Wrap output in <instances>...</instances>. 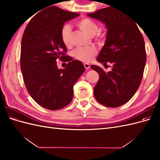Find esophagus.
<instances>
[{"instance_id": "1", "label": "esophagus", "mask_w": 160, "mask_h": 160, "mask_svg": "<svg viewBox=\"0 0 160 160\" xmlns=\"http://www.w3.org/2000/svg\"><path fill=\"white\" fill-rule=\"evenodd\" d=\"M83 65H84V67L86 69H88L90 67V65L89 63H84Z\"/></svg>"}]
</instances>
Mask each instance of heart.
Wrapping results in <instances>:
<instances>
[{
	"instance_id": "obj_1",
	"label": "heart",
	"mask_w": 160,
	"mask_h": 160,
	"mask_svg": "<svg viewBox=\"0 0 160 160\" xmlns=\"http://www.w3.org/2000/svg\"><path fill=\"white\" fill-rule=\"evenodd\" d=\"M81 30L91 36H93L95 41L99 45L103 44L105 40V33L99 30V25L89 18H82L76 22ZM71 28L69 25H64L61 31V37L63 44L70 47L72 45ZM98 54V50L94 47L77 48L72 52V55L77 60L83 62H89Z\"/></svg>"
}]
</instances>
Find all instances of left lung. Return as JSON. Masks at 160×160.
<instances>
[{
	"instance_id": "left-lung-1",
	"label": "left lung",
	"mask_w": 160,
	"mask_h": 160,
	"mask_svg": "<svg viewBox=\"0 0 160 160\" xmlns=\"http://www.w3.org/2000/svg\"><path fill=\"white\" fill-rule=\"evenodd\" d=\"M88 15L105 23L107 38L97 60L112 65L108 72L91 66L99 75L95 98L105 106L117 108L132 99L142 82L146 62L143 37L136 23L119 10L109 7Z\"/></svg>"
}]
</instances>
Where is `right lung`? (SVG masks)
Listing matches in <instances>:
<instances>
[{
	"instance_id": "obj_1",
	"label": "right lung",
	"mask_w": 160,
	"mask_h": 160,
	"mask_svg": "<svg viewBox=\"0 0 160 160\" xmlns=\"http://www.w3.org/2000/svg\"><path fill=\"white\" fill-rule=\"evenodd\" d=\"M79 13L55 6L37 13L28 22L21 41V69L28 93L42 107L57 110L69 105L73 85L85 71L83 64L67 55L61 37L65 22ZM68 62L59 70L56 61Z\"/></svg>"
}]
</instances>
